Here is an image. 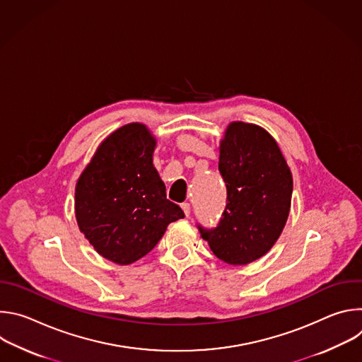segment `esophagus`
I'll use <instances>...</instances> for the list:
<instances>
[{
  "instance_id": "esophagus-1",
  "label": "esophagus",
  "mask_w": 362,
  "mask_h": 362,
  "mask_svg": "<svg viewBox=\"0 0 362 362\" xmlns=\"http://www.w3.org/2000/svg\"><path fill=\"white\" fill-rule=\"evenodd\" d=\"M182 209H183V212H185L186 216L190 215V204H189V203H182Z\"/></svg>"
}]
</instances>
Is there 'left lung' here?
<instances>
[{"mask_svg": "<svg viewBox=\"0 0 362 362\" xmlns=\"http://www.w3.org/2000/svg\"><path fill=\"white\" fill-rule=\"evenodd\" d=\"M228 203L219 226L200 235L230 265H247L279 239L291 211L293 180L276 140L261 126L232 122L219 144Z\"/></svg>", "mask_w": 362, "mask_h": 362, "instance_id": "1", "label": "left lung"}]
</instances>
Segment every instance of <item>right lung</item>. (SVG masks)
<instances>
[{
    "instance_id": "right-lung-1",
    "label": "right lung",
    "mask_w": 362,
    "mask_h": 362,
    "mask_svg": "<svg viewBox=\"0 0 362 362\" xmlns=\"http://www.w3.org/2000/svg\"><path fill=\"white\" fill-rule=\"evenodd\" d=\"M156 144L146 124H124L98 144L76 183L78 229L113 264L139 261L158 245L169 223L185 218L166 197L153 165Z\"/></svg>"
}]
</instances>
